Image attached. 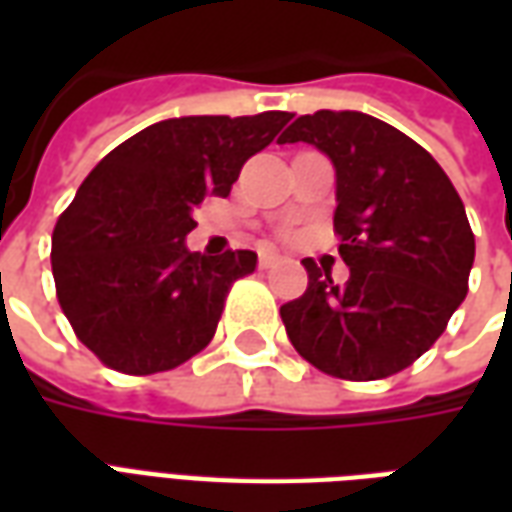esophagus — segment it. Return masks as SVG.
<instances>
[{"label": "esophagus", "mask_w": 512, "mask_h": 512, "mask_svg": "<svg viewBox=\"0 0 512 512\" xmlns=\"http://www.w3.org/2000/svg\"><path fill=\"white\" fill-rule=\"evenodd\" d=\"M279 260L277 252H260V268H271Z\"/></svg>", "instance_id": "34e87169"}]
</instances>
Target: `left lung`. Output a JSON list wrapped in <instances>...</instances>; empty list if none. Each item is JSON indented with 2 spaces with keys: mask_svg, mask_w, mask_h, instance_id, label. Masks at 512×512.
<instances>
[{
  "mask_svg": "<svg viewBox=\"0 0 512 512\" xmlns=\"http://www.w3.org/2000/svg\"><path fill=\"white\" fill-rule=\"evenodd\" d=\"M307 142L337 178L334 230L351 277L301 260L310 285L282 304L293 348L323 373L378 381L436 343L469 290L474 235L458 191L428 150L365 112L296 117L279 145Z\"/></svg>",
  "mask_w": 512,
  "mask_h": 512,
  "instance_id": "left-lung-1",
  "label": "left lung"
}]
</instances>
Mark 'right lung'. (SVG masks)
I'll return each instance as SVG.
<instances>
[{
    "mask_svg": "<svg viewBox=\"0 0 512 512\" xmlns=\"http://www.w3.org/2000/svg\"><path fill=\"white\" fill-rule=\"evenodd\" d=\"M290 112L161 120L104 156L51 235L57 299L106 367L150 376L211 343L224 296L257 255L189 252L194 208L227 197L246 158L274 142Z\"/></svg>",
    "mask_w": 512,
    "mask_h": 512,
    "instance_id": "obj_1",
    "label": "right lung"
}]
</instances>
